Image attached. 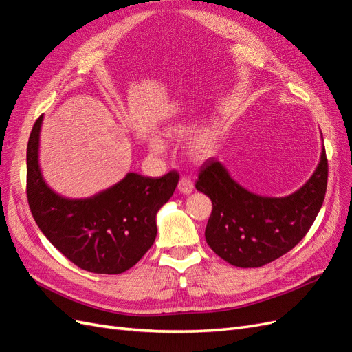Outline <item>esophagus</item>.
<instances>
[{
	"mask_svg": "<svg viewBox=\"0 0 352 352\" xmlns=\"http://www.w3.org/2000/svg\"><path fill=\"white\" fill-rule=\"evenodd\" d=\"M177 189H179V192H182L184 195H189L194 190V182L189 177H182L179 180Z\"/></svg>",
	"mask_w": 352,
	"mask_h": 352,
	"instance_id": "obj_1",
	"label": "esophagus"
}]
</instances>
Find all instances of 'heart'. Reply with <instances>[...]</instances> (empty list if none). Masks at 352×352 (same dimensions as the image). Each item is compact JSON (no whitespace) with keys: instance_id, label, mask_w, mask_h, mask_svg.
Masks as SVG:
<instances>
[{"instance_id":"heart-1","label":"heart","mask_w":352,"mask_h":352,"mask_svg":"<svg viewBox=\"0 0 352 352\" xmlns=\"http://www.w3.org/2000/svg\"><path fill=\"white\" fill-rule=\"evenodd\" d=\"M192 123L189 120H179L168 124L164 129V135L168 138H184L192 131ZM221 133L216 126H206L190 133L184 144L185 155L194 163H204L212 155H216L220 146ZM148 148L153 154H163L166 151V144L158 136H151L148 140Z\"/></svg>"}]
</instances>
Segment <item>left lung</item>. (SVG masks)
Returning a JSON list of instances; mask_svg holds the SVG:
<instances>
[{
	"mask_svg": "<svg viewBox=\"0 0 352 352\" xmlns=\"http://www.w3.org/2000/svg\"><path fill=\"white\" fill-rule=\"evenodd\" d=\"M197 189L212 202L206 241L236 267H261L282 257L310 230L327 188V158L307 182L286 197H263L241 186L217 160L201 167Z\"/></svg>",
	"mask_w": 352,
	"mask_h": 352,
	"instance_id": "8db88e82",
	"label": "left lung"
}]
</instances>
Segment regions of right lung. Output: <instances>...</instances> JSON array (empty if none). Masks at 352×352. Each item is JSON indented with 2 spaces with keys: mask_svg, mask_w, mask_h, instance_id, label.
I'll return each mask as SVG.
<instances>
[{
  "mask_svg": "<svg viewBox=\"0 0 352 352\" xmlns=\"http://www.w3.org/2000/svg\"><path fill=\"white\" fill-rule=\"evenodd\" d=\"M42 120L44 116L32 127L26 153V194L38 228L83 270L100 274L129 270L153 247L157 212L173 195L177 172L157 179L127 173L89 198H66L47 185L41 172Z\"/></svg>",
  "mask_w": 352,
  "mask_h": 352,
  "instance_id": "1",
  "label": "right lung"
}]
</instances>
